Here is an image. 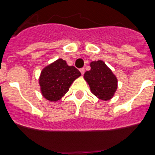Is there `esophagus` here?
Returning a JSON list of instances; mask_svg holds the SVG:
<instances>
[{"instance_id":"34e87169","label":"esophagus","mask_w":155,"mask_h":155,"mask_svg":"<svg viewBox=\"0 0 155 155\" xmlns=\"http://www.w3.org/2000/svg\"><path fill=\"white\" fill-rule=\"evenodd\" d=\"M80 72L81 73V74H84V68H81L80 69Z\"/></svg>"}]
</instances>
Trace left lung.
Returning a JSON list of instances; mask_svg holds the SVG:
<instances>
[{
	"mask_svg": "<svg viewBox=\"0 0 155 155\" xmlns=\"http://www.w3.org/2000/svg\"><path fill=\"white\" fill-rule=\"evenodd\" d=\"M91 70L86 71L84 78L89 84L91 91L102 100L113 98L117 89V78L102 61H93Z\"/></svg>",
	"mask_w": 155,
	"mask_h": 155,
	"instance_id": "obj_1",
	"label": "left lung"
}]
</instances>
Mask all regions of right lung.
Returning a JSON list of instances; mask_svg holds the SVG:
<instances>
[{
  "mask_svg": "<svg viewBox=\"0 0 155 155\" xmlns=\"http://www.w3.org/2000/svg\"><path fill=\"white\" fill-rule=\"evenodd\" d=\"M81 76V72L74 66H68L63 59H58L48 65L41 72L39 85L45 98L57 102L68 92L74 81Z\"/></svg>",
  "mask_w": 155,
  "mask_h": 155,
  "instance_id": "right-lung-1",
  "label": "right lung"
}]
</instances>
